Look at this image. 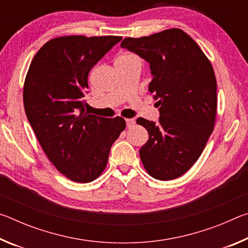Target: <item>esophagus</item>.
<instances>
[{"label":"esophagus","instance_id":"34e87169","mask_svg":"<svg viewBox=\"0 0 248 248\" xmlns=\"http://www.w3.org/2000/svg\"><path fill=\"white\" fill-rule=\"evenodd\" d=\"M125 123H127V127L130 128V127H132V125L136 124V120L129 118V119H125Z\"/></svg>","mask_w":248,"mask_h":248}]
</instances>
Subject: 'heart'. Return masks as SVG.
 <instances>
[{
    "label": "heart",
    "mask_w": 248,
    "mask_h": 248,
    "mask_svg": "<svg viewBox=\"0 0 248 248\" xmlns=\"http://www.w3.org/2000/svg\"><path fill=\"white\" fill-rule=\"evenodd\" d=\"M138 57L134 56L132 53H124V54H121L118 58L116 59V62H127L130 60H133V59H137Z\"/></svg>",
    "instance_id": "heart-1"
}]
</instances>
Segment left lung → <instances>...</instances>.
<instances>
[{"instance_id":"8db88e82","label":"left lung","mask_w":248,"mask_h":248,"mask_svg":"<svg viewBox=\"0 0 248 248\" xmlns=\"http://www.w3.org/2000/svg\"><path fill=\"white\" fill-rule=\"evenodd\" d=\"M120 46L149 62V91L158 99L157 124L137 119L149 133L140 149L142 164L156 179L177 178L197 162L215 128L217 97L211 62L179 28L128 37Z\"/></svg>"}]
</instances>
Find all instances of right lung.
I'll return each instance as SVG.
<instances>
[{
    "instance_id": "1",
    "label": "right lung",
    "mask_w": 248,
    "mask_h": 248,
    "mask_svg": "<svg viewBox=\"0 0 248 248\" xmlns=\"http://www.w3.org/2000/svg\"><path fill=\"white\" fill-rule=\"evenodd\" d=\"M120 36L57 37L31 62L24 108L41 149L56 169L77 183H90L106 169L109 151L125 128L123 117L104 118L84 108L92 68Z\"/></svg>"
}]
</instances>
